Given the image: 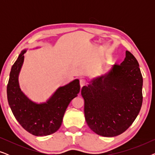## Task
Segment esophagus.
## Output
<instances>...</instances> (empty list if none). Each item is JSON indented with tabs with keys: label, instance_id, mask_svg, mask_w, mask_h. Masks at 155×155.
Wrapping results in <instances>:
<instances>
[{
	"label": "esophagus",
	"instance_id": "esophagus-1",
	"mask_svg": "<svg viewBox=\"0 0 155 155\" xmlns=\"http://www.w3.org/2000/svg\"><path fill=\"white\" fill-rule=\"evenodd\" d=\"M80 87H82L84 85H86L87 84L86 80L84 79H80Z\"/></svg>",
	"mask_w": 155,
	"mask_h": 155
}]
</instances>
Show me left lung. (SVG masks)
Instances as JSON below:
<instances>
[{
    "instance_id": "left-lung-1",
    "label": "left lung",
    "mask_w": 155,
    "mask_h": 155,
    "mask_svg": "<svg viewBox=\"0 0 155 155\" xmlns=\"http://www.w3.org/2000/svg\"><path fill=\"white\" fill-rule=\"evenodd\" d=\"M143 76L135 56L126 51L120 64L82 88L84 117L97 134L114 137L130 127L143 104Z\"/></svg>"
}]
</instances>
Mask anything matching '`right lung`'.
Wrapping results in <instances>:
<instances>
[{"instance_id": "add662e5", "label": "right lung", "mask_w": 155, "mask_h": 155, "mask_svg": "<svg viewBox=\"0 0 155 155\" xmlns=\"http://www.w3.org/2000/svg\"><path fill=\"white\" fill-rule=\"evenodd\" d=\"M22 51L12 66L7 86L8 101L12 114L25 130L36 136H45L56 132L61 126L68 106L80 92L79 80L61 87L43 104H36L21 91L18 75L24 61Z\"/></svg>"}]
</instances>
